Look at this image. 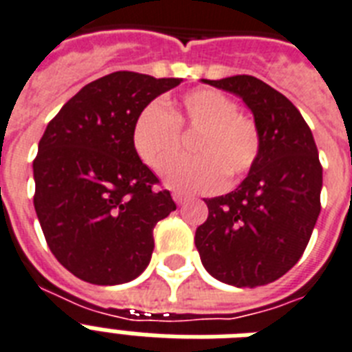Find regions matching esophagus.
<instances>
[{"instance_id": "obj_1", "label": "esophagus", "mask_w": 352, "mask_h": 352, "mask_svg": "<svg viewBox=\"0 0 352 352\" xmlns=\"http://www.w3.org/2000/svg\"><path fill=\"white\" fill-rule=\"evenodd\" d=\"M171 195H173V201H175L177 204H179V206L184 204V202L188 201V197H186L184 193H181V191H173V193H171Z\"/></svg>"}]
</instances>
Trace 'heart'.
Segmentation results:
<instances>
[{
	"label": "heart",
	"mask_w": 352,
	"mask_h": 352,
	"mask_svg": "<svg viewBox=\"0 0 352 352\" xmlns=\"http://www.w3.org/2000/svg\"><path fill=\"white\" fill-rule=\"evenodd\" d=\"M181 130H199L193 153L171 162L164 181L186 193H210L241 181L258 161L262 135L255 119L239 111L228 94L215 88H197L162 107L150 102L137 113L131 144L153 171L164 170L181 150Z\"/></svg>",
	"instance_id": "heart-1"
}]
</instances>
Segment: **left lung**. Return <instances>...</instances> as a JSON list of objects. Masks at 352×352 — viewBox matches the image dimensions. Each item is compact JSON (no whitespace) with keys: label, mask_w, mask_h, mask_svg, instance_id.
Returning a JSON list of instances; mask_svg holds the SVG:
<instances>
[{"label":"left lung","mask_w":352,"mask_h":352,"mask_svg":"<svg viewBox=\"0 0 352 352\" xmlns=\"http://www.w3.org/2000/svg\"><path fill=\"white\" fill-rule=\"evenodd\" d=\"M204 82L236 94L262 135L258 161L228 195L208 199L195 231L206 271L236 287L265 285L285 275L307 248L320 215L322 164L298 108L253 76Z\"/></svg>","instance_id":"left-lung-1"}]
</instances>
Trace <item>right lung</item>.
Listing matches in <instances>:
<instances>
[{
	"mask_svg": "<svg viewBox=\"0 0 352 352\" xmlns=\"http://www.w3.org/2000/svg\"><path fill=\"white\" fill-rule=\"evenodd\" d=\"M182 79L113 72L48 122L34 159V208L47 244L77 278L124 284L150 264L153 228L177 210L131 144L137 113Z\"/></svg>",
	"mask_w": 352,
	"mask_h": 352,
	"instance_id": "1",
	"label": "right lung"
}]
</instances>
